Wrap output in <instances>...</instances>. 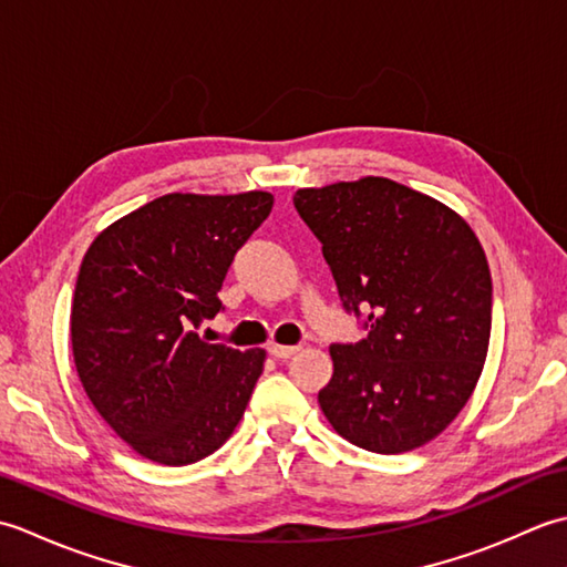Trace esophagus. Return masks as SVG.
Masks as SVG:
<instances>
[{"instance_id":"1","label":"esophagus","mask_w":567,"mask_h":567,"mask_svg":"<svg viewBox=\"0 0 567 567\" xmlns=\"http://www.w3.org/2000/svg\"><path fill=\"white\" fill-rule=\"evenodd\" d=\"M268 351L277 360H287V358H292L299 351V346H277V343H272Z\"/></svg>"}]
</instances>
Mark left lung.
<instances>
[{
    "instance_id": "left-lung-1",
    "label": "left lung",
    "mask_w": 567,
    "mask_h": 567,
    "mask_svg": "<svg viewBox=\"0 0 567 567\" xmlns=\"http://www.w3.org/2000/svg\"><path fill=\"white\" fill-rule=\"evenodd\" d=\"M348 315L368 336L333 343L319 392L329 424L358 449L404 453L436 439L473 394L492 329L485 250L463 216L392 183L297 189Z\"/></svg>"
}]
</instances>
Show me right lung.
I'll return each mask as SVG.
<instances>
[{
  "label": "right lung",
  "instance_id": "obj_1",
  "mask_svg": "<svg viewBox=\"0 0 567 567\" xmlns=\"http://www.w3.org/2000/svg\"><path fill=\"white\" fill-rule=\"evenodd\" d=\"M270 192L163 195L106 226L80 265L70 311L84 392L118 439L161 465L221 449L244 416L265 351L197 333Z\"/></svg>",
  "mask_w": 567,
  "mask_h": 567
}]
</instances>
